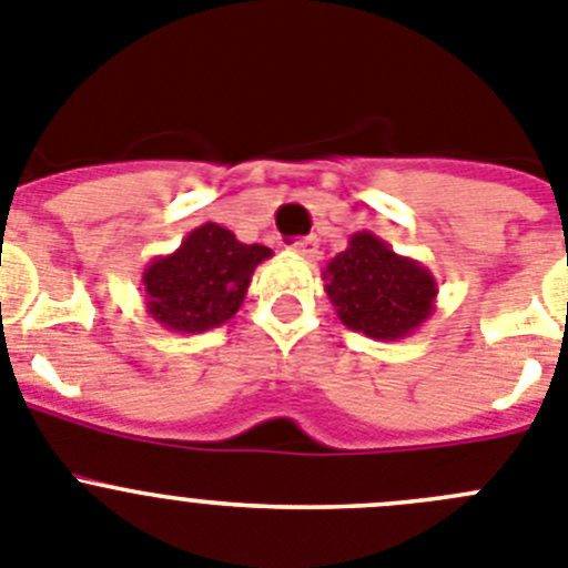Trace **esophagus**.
Instances as JSON below:
<instances>
[{
	"mask_svg": "<svg viewBox=\"0 0 568 568\" xmlns=\"http://www.w3.org/2000/svg\"><path fill=\"white\" fill-rule=\"evenodd\" d=\"M291 252H294L296 257H303V260H308V263H314V260H320V243H316V237L296 240V243H291Z\"/></svg>",
	"mask_w": 568,
	"mask_h": 568,
	"instance_id": "esophagus-1",
	"label": "esophagus"
}]
</instances>
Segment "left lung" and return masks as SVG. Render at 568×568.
Instances as JSON below:
<instances>
[{
    "instance_id": "left-lung-1",
    "label": "left lung",
    "mask_w": 568,
    "mask_h": 568,
    "mask_svg": "<svg viewBox=\"0 0 568 568\" xmlns=\"http://www.w3.org/2000/svg\"><path fill=\"white\" fill-rule=\"evenodd\" d=\"M322 280L342 325L371 339H405L436 311L438 283L430 268L396 254L371 232L351 234Z\"/></svg>"
}]
</instances>
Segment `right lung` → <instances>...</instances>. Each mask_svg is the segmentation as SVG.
I'll return each mask as SVG.
<instances>
[{
  "mask_svg": "<svg viewBox=\"0 0 568 568\" xmlns=\"http://www.w3.org/2000/svg\"><path fill=\"white\" fill-rule=\"evenodd\" d=\"M272 248L246 246L221 223H203L172 254L152 260L141 274L146 314L175 334L221 328L240 311L252 274Z\"/></svg>",
  "mask_w": 568,
  "mask_h": 568,
  "instance_id": "1",
  "label": "right lung"
}]
</instances>
